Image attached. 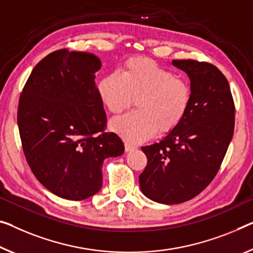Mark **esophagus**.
Here are the masks:
<instances>
[{"label":"esophagus","mask_w":253,"mask_h":253,"mask_svg":"<svg viewBox=\"0 0 253 253\" xmlns=\"http://www.w3.org/2000/svg\"><path fill=\"white\" fill-rule=\"evenodd\" d=\"M124 148H126V151H132L134 150L137 147H135L134 145H132V143H129V142H126L124 143Z\"/></svg>","instance_id":"esophagus-1"}]
</instances>
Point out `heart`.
I'll return each mask as SVG.
<instances>
[{
  "label": "heart",
  "instance_id": "obj_1",
  "mask_svg": "<svg viewBox=\"0 0 253 253\" xmlns=\"http://www.w3.org/2000/svg\"><path fill=\"white\" fill-rule=\"evenodd\" d=\"M97 89L104 106L114 114L121 113L137 98V111L111 121V129L130 143L145 141L157 130L162 133L174 130L191 103L188 81L146 57L127 60L121 75L107 73Z\"/></svg>",
  "mask_w": 253,
  "mask_h": 253
}]
</instances>
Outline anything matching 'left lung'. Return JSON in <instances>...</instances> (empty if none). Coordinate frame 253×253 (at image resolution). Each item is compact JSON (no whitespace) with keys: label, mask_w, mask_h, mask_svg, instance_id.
Wrapping results in <instances>:
<instances>
[{"label":"left lung","mask_w":253,"mask_h":253,"mask_svg":"<svg viewBox=\"0 0 253 253\" xmlns=\"http://www.w3.org/2000/svg\"><path fill=\"white\" fill-rule=\"evenodd\" d=\"M191 80V103L175 129L141 147L147 165L139 184L159 204H182L207 188L218 172L234 132L235 106L230 84L215 65L173 60Z\"/></svg>","instance_id":"1"}]
</instances>
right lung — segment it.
<instances>
[{"mask_svg":"<svg viewBox=\"0 0 253 253\" xmlns=\"http://www.w3.org/2000/svg\"><path fill=\"white\" fill-rule=\"evenodd\" d=\"M102 63L94 54L49 53L30 73L18 105V126L27 163L50 192L84 200L102 188L105 158L123 154L95 84Z\"/></svg>","mask_w":253,"mask_h":253,"instance_id":"1","label":"right lung"}]
</instances>
